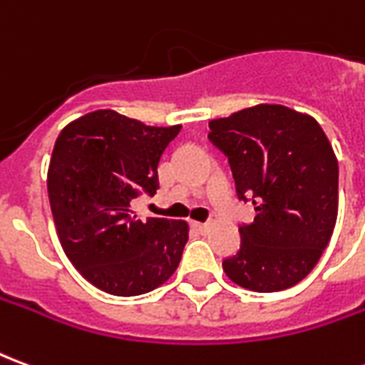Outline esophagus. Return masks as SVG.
I'll use <instances>...</instances> for the list:
<instances>
[{"label": "esophagus", "instance_id": "1", "mask_svg": "<svg viewBox=\"0 0 365 365\" xmlns=\"http://www.w3.org/2000/svg\"><path fill=\"white\" fill-rule=\"evenodd\" d=\"M193 229L197 230V232H201V235H207L209 229H211V225H209V222H193Z\"/></svg>", "mask_w": 365, "mask_h": 365}]
</instances>
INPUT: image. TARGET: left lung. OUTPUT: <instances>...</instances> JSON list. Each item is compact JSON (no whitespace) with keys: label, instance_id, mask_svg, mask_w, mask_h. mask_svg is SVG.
I'll list each match as a JSON object with an SVG mask.
<instances>
[{"label":"left lung","instance_id":"left-lung-1","mask_svg":"<svg viewBox=\"0 0 365 365\" xmlns=\"http://www.w3.org/2000/svg\"><path fill=\"white\" fill-rule=\"evenodd\" d=\"M229 158L240 201L256 205L240 225V250L222 260L230 279L272 293L317 266L338 213V162L321 125L283 105L262 103L209 123Z\"/></svg>","mask_w":365,"mask_h":365}]
</instances>
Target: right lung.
Here are the masks:
<instances>
[{
    "instance_id": "add662e5",
    "label": "right lung",
    "mask_w": 365,
    "mask_h": 365,
    "mask_svg": "<svg viewBox=\"0 0 365 365\" xmlns=\"http://www.w3.org/2000/svg\"><path fill=\"white\" fill-rule=\"evenodd\" d=\"M103 109L70 123L48 166V199L64 252L101 291L133 297L174 274L187 242L183 221L136 219V197L160 187L158 162L180 133Z\"/></svg>"
}]
</instances>
